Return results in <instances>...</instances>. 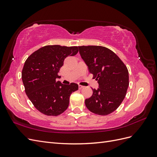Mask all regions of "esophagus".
Instances as JSON below:
<instances>
[{
  "label": "esophagus",
  "instance_id": "obj_1",
  "mask_svg": "<svg viewBox=\"0 0 157 157\" xmlns=\"http://www.w3.org/2000/svg\"><path fill=\"white\" fill-rule=\"evenodd\" d=\"M84 88V86H82V85H78V88L80 90V89H82V88Z\"/></svg>",
  "mask_w": 157,
  "mask_h": 157
}]
</instances>
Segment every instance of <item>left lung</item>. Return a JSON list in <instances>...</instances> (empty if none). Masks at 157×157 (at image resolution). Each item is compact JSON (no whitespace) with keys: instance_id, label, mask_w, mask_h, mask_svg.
<instances>
[{"instance_id":"8db88e82","label":"left lung","mask_w":157,"mask_h":157,"mask_svg":"<svg viewBox=\"0 0 157 157\" xmlns=\"http://www.w3.org/2000/svg\"><path fill=\"white\" fill-rule=\"evenodd\" d=\"M80 56L99 84L92 96L85 100L90 111L107 115L115 111L124 99L129 86L125 64L115 53L101 46H78Z\"/></svg>"}]
</instances>
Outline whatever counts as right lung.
<instances>
[{
  "label": "right lung",
  "instance_id": "add662e5",
  "mask_svg": "<svg viewBox=\"0 0 157 157\" xmlns=\"http://www.w3.org/2000/svg\"><path fill=\"white\" fill-rule=\"evenodd\" d=\"M78 46L48 45L34 52L26 59L21 78L27 97L42 114L58 116L67 109L71 94L78 89L77 84H63L56 78L67 56H75Z\"/></svg>",
  "mask_w": 157,
  "mask_h": 157
}]
</instances>
